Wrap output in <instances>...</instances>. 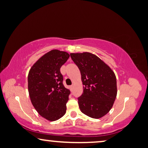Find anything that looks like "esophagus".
I'll list each match as a JSON object with an SVG mask.
<instances>
[{
    "label": "esophagus",
    "mask_w": 148,
    "mask_h": 148,
    "mask_svg": "<svg viewBox=\"0 0 148 148\" xmlns=\"http://www.w3.org/2000/svg\"><path fill=\"white\" fill-rule=\"evenodd\" d=\"M73 87H74V86L73 85H71L70 86V88H71V90H73Z\"/></svg>",
    "instance_id": "obj_1"
}]
</instances>
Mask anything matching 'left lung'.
<instances>
[{
	"label": "left lung",
	"mask_w": 148,
	"mask_h": 148,
	"mask_svg": "<svg viewBox=\"0 0 148 148\" xmlns=\"http://www.w3.org/2000/svg\"><path fill=\"white\" fill-rule=\"evenodd\" d=\"M80 71L84 92L78 98L81 112L99 119L108 113L117 96L114 72L97 56L89 52L70 53Z\"/></svg>",
	"instance_id": "obj_1"
}]
</instances>
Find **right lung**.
Wrapping results in <instances>:
<instances>
[{
	"label": "right lung",
	"instance_id": "1",
	"mask_svg": "<svg viewBox=\"0 0 148 148\" xmlns=\"http://www.w3.org/2000/svg\"><path fill=\"white\" fill-rule=\"evenodd\" d=\"M69 56L66 51L53 49L40 58L28 73L30 101L40 116L47 120H58L66 113L71 92L63 85L60 68Z\"/></svg>",
	"mask_w": 148,
	"mask_h": 148
}]
</instances>
